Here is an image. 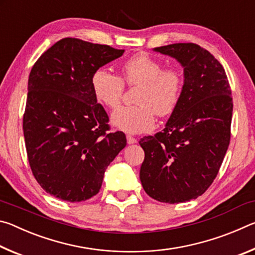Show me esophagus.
Wrapping results in <instances>:
<instances>
[{"label":"esophagus","instance_id":"1","mask_svg":"<svg viewBox=\"0 0 255 255\" xmlns=\"http://www.w3.org/2000/svg\"><path fill=\"white\" fill-rule=\"evenodd\" d=\"M127 141H128V144H135V143H137V139L135 137L127 135Z\"/></svg>","mask_w":255,"mask_h":255}]
</instances>
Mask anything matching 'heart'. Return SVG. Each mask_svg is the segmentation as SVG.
I'll use <instances>...</instances> for the list:
<instances>
[{
    "label": "heart",
    "mask_w": 255,
    "mask_h": 255,
    "mask_svg": "<svg viewBox=\"0 0 255 255\" xmlns=\"http://www.w3.org/2000/svg\"><path fill=\"white\" fill-rule=\"evenodd\" d=\"M138 86L137 105L120 107L111 116V122L123 130L138 133L152 129L155 114L171 115L178 107L183 91V75L179 68H163L158 59L146 53L132 55L123 63L120 76L107 68H98L91 76L96 100L109 109L122 101L125 85Z\"/></svg>",
    "instance_id": "heart-1"
}]
</instances>
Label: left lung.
Segmentation results:
<instances>
[{"label": "left lung", "mask_w": 255, "mask_h": 255, "mask_svg": "<svg viewBox=\"0 0 255 255\" xmlns=\"http://www.w3.org/2000/svg\"><path fill=\"white\" fill-rule=\"evenodd\" d=\"M183 66L181 100L163 131L140 138L139 178L153 199L179 204L206 192L218 174L231 140L233 98L225 70L192 42L157 47Z\"/></svg>", "instance_id": "8db88e82"}]
</instances>
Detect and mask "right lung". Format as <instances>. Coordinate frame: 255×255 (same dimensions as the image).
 I'll return each mask as SVG.
<instances>
[{"mask_svg":"<svg viewBox=\"0 0 255 255\" xmlns=\"http://www.w3.org/2000/svg\"><path fill=\"white\" fill-rule=\"evenodd\" d=\"M124 51L64 38L31 68L23 115L28 161L37 182L58 199L96 196L108 165L127 144L123 131H109L91 88L93 72Z\"/></svg>","mask_w":255,"mask_h":255,"instance_id":"add662e5","label":"right lung"}]
</instances>
